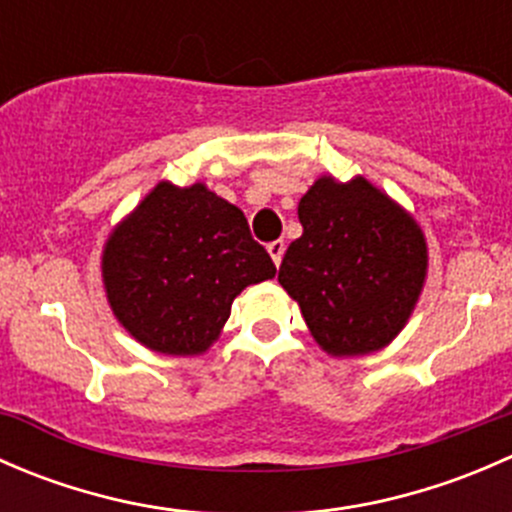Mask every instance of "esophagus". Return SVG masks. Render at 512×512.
<instances>
[{
    "mask_svg": "<svg viewBox=\"0 0 512 512\" xmlns=\"http://www.w3.org/2000/svg\"><path fill=\"white\" fill-rule=\"evenodd\" d=\"M267 252H270L272 262H275V265H280L282 255H285V242H282V240L270 242V245H267Z\"/></svg>",
    "mask_w": 512,
    "mask_h": 512,
    "instance_id": "34e87169",
    "label": "esophagus"
}]
</instances>
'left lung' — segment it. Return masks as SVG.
I'll return each mask as SVG.
<instances>
[{
    "label": "left lung",
    "instance_id": "obj_1",
    "mask_svg": "<svg viewBox=\"0 0 512 512\" xmlns=\"http://www.w3.org/2000/svg\"><path fill=\"white\" fill-rule=\"evenodd\" d=\"M302 237L287 247L280 285L314 342L332 356L384 349L409 322L426 282L421 227L366 178L314 180L299 200Z\"/></svg>",
    "mask_w": 512,
    "mask_h": 512
}]
</instances>
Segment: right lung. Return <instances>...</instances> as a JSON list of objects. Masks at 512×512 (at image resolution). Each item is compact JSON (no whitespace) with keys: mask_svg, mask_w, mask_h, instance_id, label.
<instances>
[{"mask_svg":"<svg viewBox=\"0 0 512 512\" xmlns=\"http://www.w3.org/2000/svg\"><path fill=\"white\" fill-rule=\"evenodd\" d=\"M275 272L242 210L203 183H158L113 227L101 257L118 322L143 347L168 356L208 352L232 299Z\"/></svg>","mask_w":512,"mask_h":512,"instance_id":"obj_1","label":"right lung"}]
</instances>
